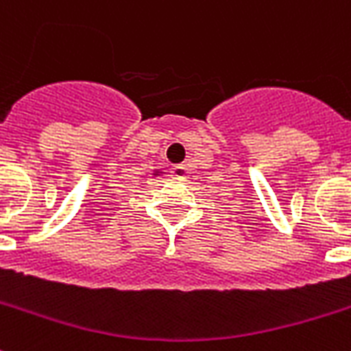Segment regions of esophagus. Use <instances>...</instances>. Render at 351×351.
I'll list each match as a JSON object with an SVG mask.
<instances>
[{
	"label": "esophagus",
	"mask_w": 351,
	"mask_h": 351,
	"mask_svg": "<svg viewBox=\"0 0 351 351\" xmlns=\"http://www.w3.org/2000/svg\"><path fill=\"white\" fill-rule=\"evenodd\" d=\"M187 175H189V171H187V167H185L184 164H178V166L171 167V176H173L175 180H185Z\"/></svg>",
	"instance_id": "34e87169"
}]
</instances>
